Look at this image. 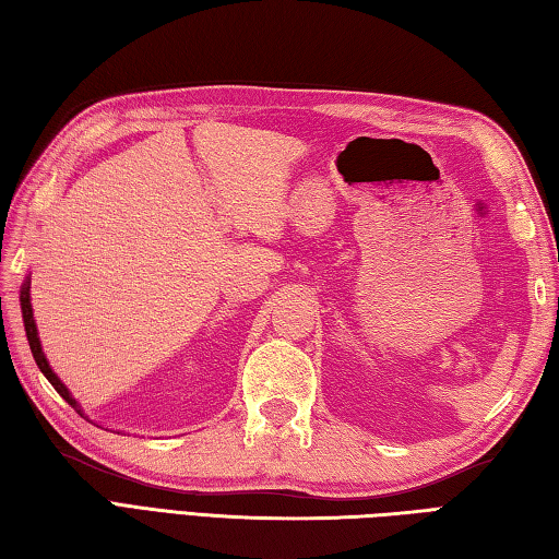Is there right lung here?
Instances as JSON below:
<instances>
[{
    "instance_id": "right-lung-1",
    "label": "right lung",
    "mask_w": 559,
    "mask_h": 559,
    "mask_svg": "<svg viewBox=\"0 0 559 559\" xmlns=\"http://www.w3.org/2000/svg\"><path fill=\"white\" fill-rule=\"evenodd\" d=\"M28 289H31V282H28V277H26V282L21 284V297H19V301H21V316H24V329H26V338H28V345H31V353H34V360H36V365H38V370L46 374V379H48V382H50L52 386H56V392H58L62 399H66V402H68L72 408L80 411V404L75 402V399H72V394L68 392V386L60 382L58 374L50 370L46 355H44V350H40V341H38L36 321H34V309H31V294H28ZM80 414H82V411H80Z\"/></svg>"
}]
</instances>
